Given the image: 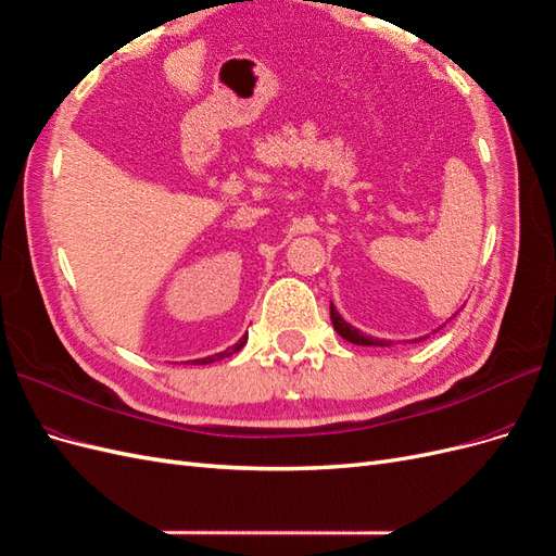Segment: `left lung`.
I'll list each match as a JSON object with an SVG mask.
<instances>
[{
    "label": "left lung",
    "instance_id": "obj_1",
    "mask_svg": "<svg viewBox=\"0 0 556 556\" xmlns=\"http://www.w3.org/2000/svg\"><path fill=\"white\" fill-rule=\"evenodd\" d=\"M330 318H332V326H334V330L342 334L346 342H351V344H357V346H390L392 342H388V339H374V337H369V334H363L361 330H355L353 326H349L346 320L339 316V312L334 309V304L330 302ZM443 328V326H441ZM422 339H427V337H420V339H416V342H422Z\"/></svg>",
    "mask_w": 556,
    "mask_h": 556
}]
</instances>
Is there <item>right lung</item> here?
<instances>
[{
    "mask_svg": "<svg viewBox=\"0 0 556 556\" xmlns=\"http://www.w3.org/2000/svg\"><path fill=\"white\" fill-rule=\"evenodd\" d=\"M244 344H247V334L240 339L238 344H232L230 349H226V351H222V353H214V355L201 357V361H193V365H210V363H214V361H222V357H228V355H232V353H238Z\"/></svg>",
    "mask_w": 556,
    "mask_h": 556,
    "instance_id": "add662e5",
    "label": "right lung"
}]
</instances>
